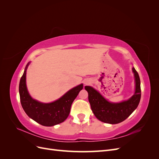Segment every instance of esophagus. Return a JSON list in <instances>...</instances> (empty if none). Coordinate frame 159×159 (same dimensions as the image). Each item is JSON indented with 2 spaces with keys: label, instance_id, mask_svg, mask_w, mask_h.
Segmentation results:
<instances>
[{
  "label": "esophagus",
  "instance_id": "34e87169",
  "mask_svg": "<svg viewBox=\"0 0 159 159\" xmlns=\"http://www.w3.org/2000/svg\"><path fill=\"white\" fill-rule=\"evenodd\" d=\"M90 83H91L90 81H85L84 84H85V85H89Z\"/></svg>",
  "mask_w": 159,
  "mask_h": 159
}]
</instances>
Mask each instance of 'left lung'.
Returning a JSON list of instances; mask_svg holds the SVG:
<instances>
[{"mask_svg": "<svg viewBox=\"0 0 159 159\" xmlns=\"http://www.w3.org/2000/svg\"><path fill=\"white\" fill-rule=\"evenodd\" d=\"M135 80V92L132 97L121 103H111L92 87L85 86L88 99L95 116L101 121L117 124L125 120L137 107L141 99V81L137 71L133 68Z\"/></svg>", "mask_w": 159, "mask_h": 159, "instance_id": "1", "label": "left lung"}]
</instances>
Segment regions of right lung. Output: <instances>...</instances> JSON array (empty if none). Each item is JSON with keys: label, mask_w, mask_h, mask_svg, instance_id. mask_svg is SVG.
Instances as JSON below:
<instances>
[{"label": "right lung", "mask_w": 159, "mask_h": 159, "mask_svg": "<svg viewBox=\"0 0 159 159\" xmlns=\"http://www.w3.org/2000/svg\"><path fill=\"white\" fill-rule=\"evenodd\" d=\"M29 64L28 62L26 65L19 84V94L23 109L28 117L43 126L51 127L64 122L70 114L72 103L83 89V84L72 88L54 102H39L32 99L27 90L26 74Z\"/></svg>", "instance_id": "obj_1"}]
</instances>
